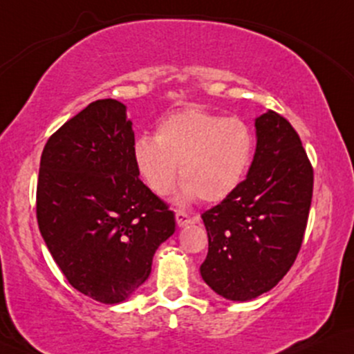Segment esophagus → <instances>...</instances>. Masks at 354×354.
<instances>
[{
  "instance_id": "1",
  "label": "esophagus",
  "mask_w": 354,
  "mask_h": 354,
  "mask_svg": "<svg viewBox=\"0 0 354 354\" xmlns=\"http://www.w3.org/2000/svg\"><path fill=\"white\" fill-rule=\"evenodd\" d=\"M174 217H176V223L180 227H186V225H189V223L199 222V217H191V216H187L186 212H181V210H178V212L174 214Z\"/></svg>"
}]
</instances>
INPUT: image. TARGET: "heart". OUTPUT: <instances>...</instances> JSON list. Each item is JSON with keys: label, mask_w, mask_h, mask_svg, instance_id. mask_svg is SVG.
Returning <instances> with one entry per match:
<instances>
[{"label": "heart", "mask_w": 354, "mask_h": 354, "mask_svg": "<svg viewBox=\"0 0 354 354\" xmlns=\"http://www.w3.org/2000/svg\"><path fill=\"white\" fill-rule=\"evenodd\" d=\"M253 155L254 136L247 122L201 106L168 114L155 138L140 137L133 145L137 171L156 196L173 189L180 165V204L198 196L204 203L229 198L247 178Z\"/></svg>", "instance_id": "b5f03b06"}]
</instances>
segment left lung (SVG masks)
<instances>
[{
  "label": "left lung",
  "instance_id": "1",
  "mask_svg": "<svg viewBox=\"0 0 354 354\" xmlns=\"http://www.w3.org/2000/svg\"><path fill=\"white\" fill-rule=\"evenodd\" d=\"M257 150L243 183L205 210L204 283L245 302L268 292L296 261L307 227L314 169L294 127L274 111L254 120Z\"/></svg>",
  "mask_w": 354,
  "mask_h": 354
}]
</instances>
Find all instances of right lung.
<instances>
[{"instance_id": "1", "label": "right lung", "mask_w": 354, "mask_h": 354, "mask_svg": "<svg viewBox=\"0 0 354 354\" xmlns=\"http://www.w3.org/2000/svg\"><path fill=\"white\" fill-rule=\"evenodd\" d=\"M125 106L97 100L48 138L40 156L37 223L68 283L119 304L149 279L174 214L138 180Z\"/></svg>"}]
</instances>
